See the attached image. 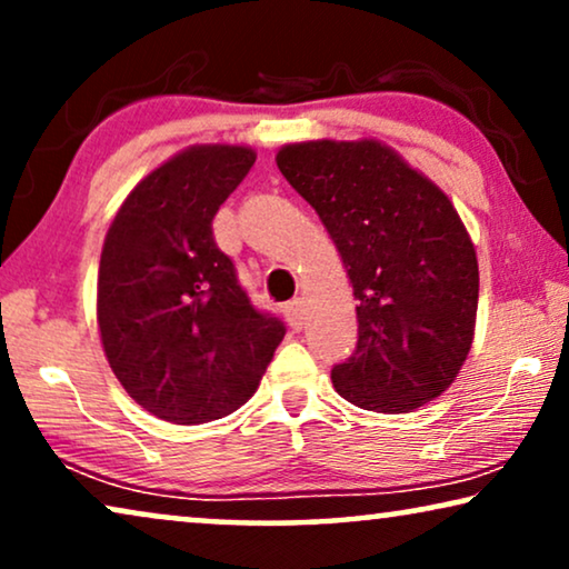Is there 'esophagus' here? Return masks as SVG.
I'll list each match as a JSON object with an SVG mask.
<instances>
[{"label":"esophagus","instance_id":"esophagus-1","mask_svg":"<svg viewBox=\"0 0 569 569\" xmlns=\"http://www.w3.org/2000/svg\"><path fill=\"white\" fill-rule=\"evenodd\" d=\"M284 316H287V323H290L295 331H300L302 326H306V306H302V300L295 298L292 302H287Z\"/></svg>","mask_w":569,"mask_h":569}]
</instances>
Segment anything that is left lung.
I'll return each instance as SVG.
<instances>
[{
    "label": "left lung",
    "mask_w": 569,
    "mask_h": 569,
    "mask_svg": "<svg viewBox=\"0 0 569 569\" xmlns=\"http://www.w3.org/2000/svg\"><path fill=\"white\" fill-rule=\"evenodd\" d=\"M277 166L316 209L357 300V347L333 365L341 399L403 415L438 399L469 357L477 251L450 199L378 139L284 144Z\"/></svg>",
    "instance_id": "1"
}]
</instances>
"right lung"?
Listing matches in <instances>:
<instances>
[{
    "instance_id": "obj_1",
    "label": "right lung",
    "mask_w": 569,
    "mask_h": 569,
    "mask_svg": "<svg viewBox=\"0 0 569 569\" xmlns=\"http://www.w3.org/2000/svg\"><path fill=\"white\" fill-rule=\"evenodd\" d=\"M253 162L251 147L193 144L144 176L108 228L100 341L123 391L166 422L201 425L243 407L284 339L212 236L217 209Z\"/></svg>"
}]
</instances>
